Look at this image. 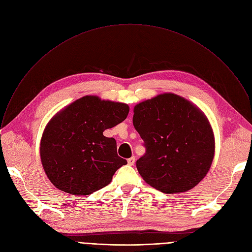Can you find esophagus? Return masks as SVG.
Wrapping results in <instances>:
<instances>
[{"instance_id": "34e87169", "label": "esophagus", "mask_w": 252, "mask_h": 252, "mask_svg": "<svg viewBox=\"0 0 252 252\" xmlns=\"http://www.w3.org/2000/svg\"><path fill=\"white\" fill-rule=\"evenodd\" d=\"M134 161H135V158H134V157H131V158H129L127 159V163H128L129 165H133V164H134Z\"/></svg>"}]
</instances>
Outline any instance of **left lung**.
<instances>
[{
  "instance_id": "8db88e82",
  "label": "left lung",
  "mask_w": 252,
  "mask_h": 252,
  "mask_svg": "<svg viewBox=\"0 0 252 252\" xmlns=\"http://www.w3.org/2000/svg\"><path fill=\"white\" fill-rule=\"evenodd\" d=\"M132 123L146 154L136 168L163 193L191 189L210 168L214 137L205 116L186 98L163 94L136 104Z\"/></svg>"
}]
</instances>
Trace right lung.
<instances>
[{"label":"right lung","instance_id":"1","mask_svg":"<svg viewBox=\"0 0 252 252\" xmlns=\"http://www.w3.org/2000/svg\"><path fill=\"white\" fill-rule=\"evenodd\" d=\"M126 103L86 95L60 112L47 126L41 159L51 183L60 190L88 195L112 182L127 161L118 156L117 141L102 132L124 122Z\"/></svg>","mask_w":252,"mask_h":252}]
</instances>
